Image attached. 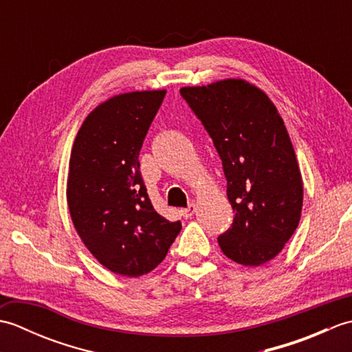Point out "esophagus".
<instances>
[{
	"instance_id": "esophagus-1",
	"label": "esophagus",
	"mask_w": 352,
	"mask_h": 352,
	"mask_svg": "<svg viewBox=\"0 0 352 352\" xmlns=\"http://www.w3.org/2000/svg\"><path fill=\"white\" fill-rule=\"evenodd\" d=\"M195 212H197V206L195 204H189L188 207L183 208V210H182V216H183V218L188 219V218H192L193 213H195Z\"/></svg>"
}]
</instances>
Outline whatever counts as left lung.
<instances>
[{
	"label": "left lung",
	"instance_id": "8db88e82",
	"mask_svg": "<svg viewBox=\"0 0 352 352\" xmlns=\"http://www.w3.org/2000/svg\"><path fill=\"white\" fill-rule=\"evenodd\" d=\"M222 160L234 219L218 237L222 252L243 266L280 254L295 233L302 180L294 146L274 102L243 80L180 89Z\"/></svg>",
	"mask_w": 352,
	"mask_h": 352
}]
</instances>
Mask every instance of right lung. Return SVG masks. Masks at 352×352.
<instances>
[{"instance_id":"add662e5","label":"right lung","mask_w":352,"mask_h":352,"mask_svg":"<svg viewBox=\"0 0 352 352\" xmlns=\"http://www.w3.org/2000/svg\"><path fill=\"white\" fill-rule=\"evenodd\" d=\"M166 91L116 95L89 115L74 142L68 206L81 241L111 272L139 276L166 257L182 230L154 210L139 153Z\"/></svg>"}]
</instances>
